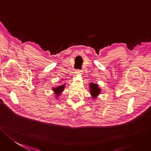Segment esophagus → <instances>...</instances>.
<instances>
[{"label":"esophagus","instance_id":"obj_1","mask_svg":"<svg viewBox=\"0 0 151 151\" xmlns=\"http://www.w3.org/2000/svg\"><path fill=\"white\" fill-rule=\"evenodd\" d=\"M76 73H78V74H81V75L83 73V71L81 70H78V69L76 70Z\"/></svg>","mask_w":151,"mask_h":151}]
</instances>
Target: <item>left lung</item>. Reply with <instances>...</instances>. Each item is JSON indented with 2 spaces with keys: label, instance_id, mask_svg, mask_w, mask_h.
Returning a JSON list of instances; mask_svg holds the SVG:
<instances>
[{
  "label": "left lung",
  "instance_id": "1",
  "mask_svg": "<svg viewBox=\"0 0 151 151\" xmlns=\"http://www.w3.org/2000/svg\"><path fill=\"white\" fill-rule=\"evenodd\" d=\"M90 93L93 98H96L100 93V91H101V90L98 88V85L94 84L93 83H90Z\"/></svg>",
  "mask_w": 151,
  "mask_h": 151
}]
</instances>
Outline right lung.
Instances as JSON below:
<instances>
[{
	"label": "right lung",
	"instance_id": "add662e5",
	"mask_svg": "<svg viewBox=\"0 0 151 151\" xmlns=\"http://www.w3.org/2000/svg\"><path fill=\"white\" fill-rule=\"evenodd\" d=\"M64 88H65V85H61L60 86L57 87V88H53V91L55 92V93L56 94V96H58L60 93L62 92L64 90Z\"/></svg>",
	"mask_w": 151,
	"mask_h": 151
}]
</instances>
